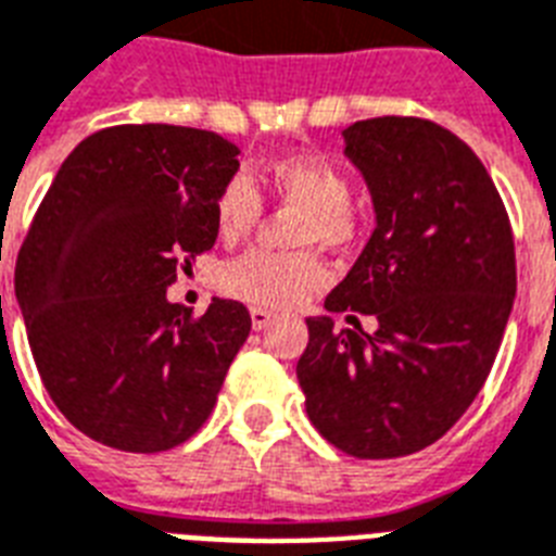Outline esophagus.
Segmentation results:
<instances>
[{
    "label": "esophagus",
    "instance_id": "esophagus-1",
    "mask_svg": "<svg viewBox=\"0 0 556 556\" xmlns=\"http://www.w3.org/2000/svg\"><path fill=\"white\" fill-rule=\"evenodd\" d=\"M250 315H252V327H255V330H264L266 324L275 318V315L269 313V309H264V306H252Z\"/></svg>",
    "mask_w": 556,
    "mask_h": 556
}]
</instances>
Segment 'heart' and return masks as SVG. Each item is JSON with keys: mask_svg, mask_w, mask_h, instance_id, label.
Listing matches in <instances>:
<instances>
[{"mask_svg": "<svg viewBox=\"0 0 556 556\" xmlns=\"http://www.w3.org/2000/svg\"><path fill=\"white\" fill-rule=\"evenodd\" d=\"M269 184L283 206L306 212L295 243L348 247L362 229L353 208L350 177L332 160L313 152L281 154L269 163ZM264 215V194L247 172L224 184L215 201V224L220 238L235 241ZM327 281L321 261L313 252L252 250L220 266L217 287L224 295L255 306H295Z\"/></svg>", "mask_w": 556, "mask_h": 556, "instance_id": "heart-1", "label": "heart"}]
</instances>
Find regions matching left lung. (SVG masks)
<instances>
[{
    "mask_svg": "<svg viewBox=\"0 0 556 556\" xmlns=\"http://www.w3.org/2000/svg\"><path fill=\"white\" fill-rule=\"evenodd\" d=\"M344 140L376 229L324 306L350 324L376 314L380 330L306 318L295 372L330 445L396 459L445 437L485 384L517 292L514 232L482 160L439 123L358 119Z\"/></svg>",
    "mask_w": 556,
    "mask_h": 556,
    "instance_id": "8db88e82",
    "label": "left lung"
}]
</instances>
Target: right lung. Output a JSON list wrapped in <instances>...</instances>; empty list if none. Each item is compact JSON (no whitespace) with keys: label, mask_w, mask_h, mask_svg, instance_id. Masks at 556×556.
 <instances>
[{"label":"right lung","mask_w":556,"mask_h":556,"mask_svg":"<svg viewBox=\"0 0 556 556\" xmlns=\"http://www.w3.org/2000/svg\"><path fill=\"white\" fill-rule=\"evenodd\" d=\"M241 149L203 128L94 131L39 203L20 257V301L39 379L100 445L157 454L194 437L252 330L250 309L168 304L180 269L215 247V201Z\"/></svg>","instance_id":"right-lung-1"}]
</instances>
